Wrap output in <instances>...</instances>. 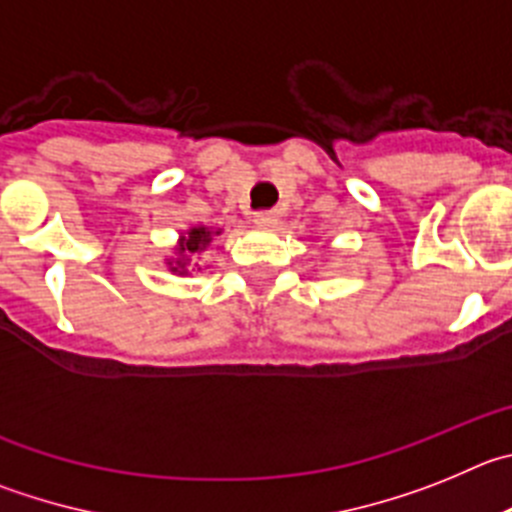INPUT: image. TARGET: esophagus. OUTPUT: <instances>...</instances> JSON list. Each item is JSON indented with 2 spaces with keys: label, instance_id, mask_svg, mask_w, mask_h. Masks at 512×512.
<instances>
[{
  "label": "esophagus",
  "instance_id": "34e87169",
  "mask_svg": "<svg viewBox=\"0 0 512 512\" xmlns=\"http://www.w3.org/2000/svg\"><path fill=\"white\" fill-rule=\"evenodd\" d=\"M275 222H278V211H273V209L255 211V224H257V227H273Z\"/></svg>",
  "mask_w": 512,
  "mask_h": 512
}]
</instances>
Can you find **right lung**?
Instances as JSON below:
<instances>
[{
    "label": "right lung",
    "mask_w": 512,
    "mask_h": 512,
    "mask_svg": "<svg viewBox=\"0 0 512 512\" xmlns=\"http://www.w3.org/2000/svg\"><path fill=\"white\" fill-rule=\"evenodd\" d=\"M209 242H211V232H209V229H204V227L191 229V232H188V237L181 239V247H178V250H181V255H186V257H181V260H178L181 273H183V267H186V262H188V255L204 250ZM178 267H173V270H178Z\"/></svg>",
    "instance_id": "add662e5"
}]
</instances>
